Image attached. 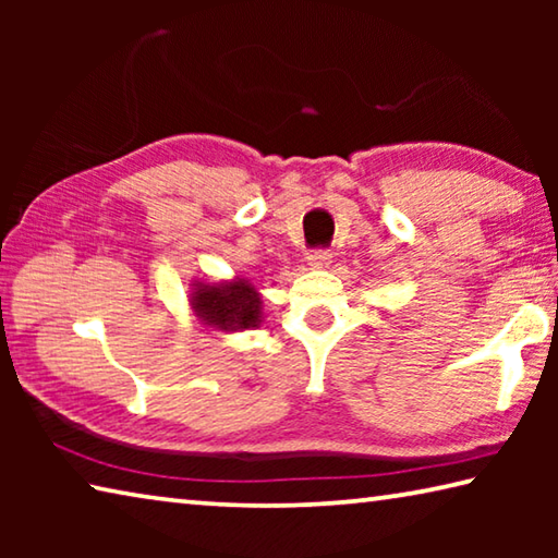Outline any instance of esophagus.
<instances>
[{
    "label": "esophagus",
    "instance_id": "1",
    "mask_svg": "<svg viewBox=\"0 0 558 558\" xmlns=\"http://www.w3.org/2000/svg\"><path fill=\"white\" fill-rule=\"evenodd\" d=\"M307 263H310V268H315V270L329 268V263H332V253L325 251V248L313 251V253H310V256H307Z\"/></svg>",
    "mask_w": 558,
    "mask_h": 558
}]
</instances>
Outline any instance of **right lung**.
<instances>
[{
    "instance_id": "obj_1",
    "label": "right lung",
    "mask_w": 558,
    "mask_h": 558,
    "mask_svg": "<svg viewBox=\"0 0 558 558\" xmlns=\"http://www.w3.org/2000/svg\"><path fill=\"white\" fill-rule=\"evenodd\" d=\"M189 307L209 332H245L263 323V295L248 278L194 280Z\"/></svg>"
}]
</instances>
